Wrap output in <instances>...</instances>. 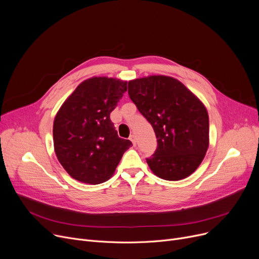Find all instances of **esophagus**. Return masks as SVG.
<instances>
[{
    "mask_svg": "<svg viewBox=\"0 0 259 259\" xmlns=\"http://www.w3.org/2000/svg\"><path fill=\"white\" fill-rule=\"evenodd\" d=\"M129 140L131 141V143H132V145L135 147L136 146V137H135V135H130V137H129Z\"/></svg>",
    "mask_w": 259,
    "mask_h": 259,
    "instance_id": "34e87169",
    "label": "esophagus"
}]
</instances>
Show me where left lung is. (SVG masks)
Listing matches in <instances>:
<instances>
[{"label": "left lung", "mask_w": 259, "mask_h": 259, "mask_svg": "<svg viewBox=\"0 0 259 259\" xmlns=\"http://www.w3.org/2000/svg\"><path fill=\"white\" fill-rule=\"evenodd\" d=\"M128 94L156 135L157 149L147 159L151 170L168 181L192 175L209 146V117L201 100L163 75L129 81Z\"/></svg>", "instance_id": "8db88e82"}]
</instances>
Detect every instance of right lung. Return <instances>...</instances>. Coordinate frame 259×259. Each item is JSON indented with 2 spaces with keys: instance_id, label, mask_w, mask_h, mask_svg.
Wrapping results in <instances>:
<instances>
[{
  "instance_id": "obj_1",
  "label": "right lung",
  "mask_w": 259,
  "mask_h": 259,
  "mask_svg": "<svg viewBox=\"0 0 259 259\" xmlns=\"http://www.w3.org/2000/svg\"><path fill=\"white\" fill-rule=\"evenodd\" d=\"M127 91V81L92 77L81 82L59 108L53 124L55 154L74 179L107 181L132 143L118 137L111 111Z\"/></svg>"
}]
</instances>
